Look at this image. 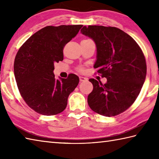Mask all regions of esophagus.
<instances>
[{"label": "esophagus", "instance_id": "1", "mask_svg": "<svg viewBox=\"0 0 159 159\" xmlns=\"http://www.w3.org/2000/svg\"><path fill=\"white\" fill-rule=\"evenodd\" d=\"M79 79H80V81H85V80H87V78L85 77H83V76H79Z\"/></svg>", "mask_w": 159, "mask_h": 159}]
</instances>
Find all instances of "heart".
<instances>
[{"instance_id": "b5f03b06", "label": "heart", "mask_w": 159, "mask_h": 159, "mask_svg": "<svg viewBox=\"0 0 159 159\" xmlns=\"http://www.w3.org/2000/svg\"><path fill=\"white\" fill-rule=\"evenodd\" d=\"M80 70V71H81V69H80V70Z\"/></svg>"}]
</instances>
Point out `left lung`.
I'll return each mask as SVG.
<instances>
[{
  "mask_svg": "<svg viewBox=\"0 0 159 159\" xmlns=\"http://www.w3.org/2000/svg\"><path fill=\"white\" fill-rule=\"evenodd\" d=\"M80 33L92 39L96 47L94 68L107 79H94L93 91L88 97L92 110L102 116H114L129 108L145 82L147 67L141 49L131 36L114 27L84 26Z\"/></svg>",
  "mask_w": 159,
  "mask_h": 159,
  "instance_id": "1",
  "label": "left lung"
}]
</instances>
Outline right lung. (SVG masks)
I'll list each match as a JSON object with an SVG mask.
<instances>
[{"instance_id": "1", "label": "right lung", "mask_w": 159, "mask_h": 159, "mask_svg": "<svg viewBox=\"0 0 159 159\" xmlns=\"http://www.w3.org/2000/svg\"><path fill=\"white\" fill-rule=\"evenodd\" d=\"M81 25L47 26L28 39L16 56L14 71L18 88L28 106L52 116L63 111L79 83L76 74L56 79L54 63L63 60L65 44L79 33Z\"/></svg>"}]
</instances>
